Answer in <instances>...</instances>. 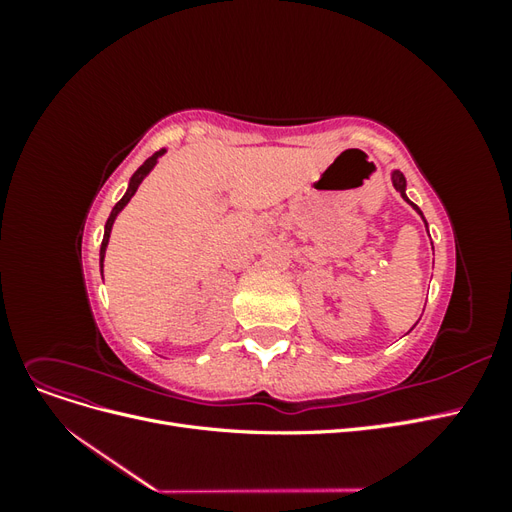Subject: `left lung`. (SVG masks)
<instances>
[{
	"label": "left lung",
	"mask_w": 512,
	"mask_h": 512,
	"mask_svg": "<svg viewBox=\"0 0 512 512\" xmlns=\"http://www.w3.org/2000/svg\"><path fill=\"white\" fill-rule=\"evenodd\" d=\"M393 185H395V190L401 194V196H404L406 200H408V196H406V177L404 175H401L399 173V170H393ZM408 203H410V200H408ZM418 213H421V209H418L414 203H410ZM423 215V213H421Z\"/></svg>",
	"instance_id": "8db88e82"
}]
</instances>
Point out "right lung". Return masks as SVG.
Returning a JSON list of instances; mask_svg holds the SVG:
<instances>
[{"label": "right lung", "mask_w": 512, "mask_h": 512, "mask_svg": "<svg viewBox=\"0 0 512 512\" xmlns=\"http://www.w3.org/2000/svg\"><path fill=\"white\" fill-rule=\"evenodd\" d=\"M162 153H164V149H162V151H158V153H153V156H151V158H147V160H145V164L136 170V173H134V175H132V179H130V188H128V192L123 194V198H121L119 203L113 207L111 215H108L106 226H104V239H102V247H100V262L104 260V252H106V245H108V237H111V228H113V222H115V218H117V213L130 203V198H132V196H134V192L138 190V185H141V181L147 177L149 170L158 164V158L162 156Z\"/></svg>", "instance_id": "add662e5"}]
</instances>
